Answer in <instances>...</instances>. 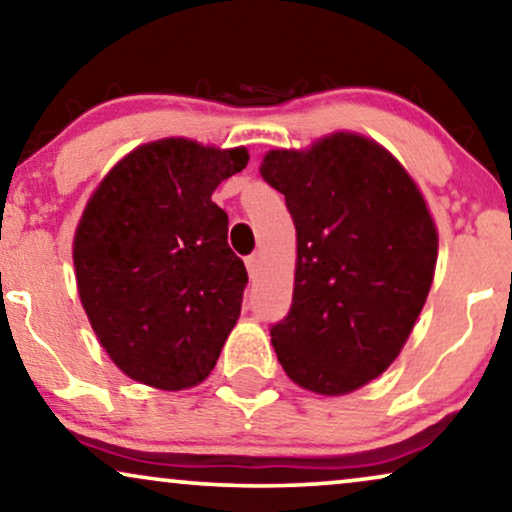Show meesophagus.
Wrapping results in <instances>:
<instances>
[{"label": "esophagus", "mask_w": 512, "mask_h": 512, "mask_svg": "<svg viewBox=\"0 0 512 512\" xmlns=\"http://www.w3.org/2000/svg\"><path fill=\"white\" fill-rule=\"evenodd\" d=\"M244 263H247L249 277H251V279H254V277H256V272H258V256H256V254H251V256H247V258H244Z\"/></svg>", "instance_id": "1"}]
</instances>
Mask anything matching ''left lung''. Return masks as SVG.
I'll list each match as a JSON object with an SVG mask.
<instances>
[{
  "label": "left lung",
  "instance_id": "obj_1",
  "mask_svg": "<svg viewBox=\"0 0 512 512\" xmlns=\"http://www.w3.org/2000/svg\"><path fill=\"white\" fill-rule=\"evenodd\" d=\"M298 240L289 314L270 335L286 375L347 394L391 366L429 296L438 235L415 181L389 151L338 132L310 151H270Z\"/></svg>",
  "mask_w": 512,
  "mask_h": 512
}]
</instances>
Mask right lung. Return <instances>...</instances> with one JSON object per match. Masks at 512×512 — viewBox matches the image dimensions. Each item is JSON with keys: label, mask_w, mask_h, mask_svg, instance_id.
<instances>
[{"label": "right lung", "mask_w": 512, "mask_h": 512, "mask_svg": "<svg viewBox=\"0 0 512 512\" xmlns=\"http://www.w3.org/2000/svg\"><path fill=\"white\" fill-rule=\"evenodd\" d=\"M244 149L188 139L139 146L107 174L74 237L79 296L111 361L177 391L205 380L242 310L247 268L212 202Z\"/></svg>", "instance_id": "obj_1"}]
</instances>
